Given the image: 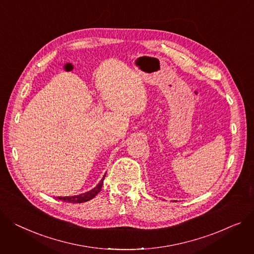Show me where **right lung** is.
Masks as SVG:
<instances>
[{"instance_id":"add662e5","label":"right lung","mask_w":254,"mask_h":254,"mask_svg":"<svg viewBox=\"0 0 254 254\" xmlns=\"http://www.w3.org/2000/svg\"><path fill=\"white\" fill-rule=\"evenodd\" d=\"M105 179V176L103 177V179L100 181V183L96 186L94 189H92L89 192L82 193L79 195H74V196H66V197H57V199H60L64 202H68V203H82V202H87L91 199H93L100 191L102 189L103 186V181Z\"/></svg>"}]
</instances>
